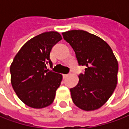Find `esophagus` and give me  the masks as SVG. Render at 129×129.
<instances>
[{"label":"esophagus","instance_id":"esophagus-1","mask_svg":"<svg viewBox=\"0 0 129 129\" xmlns=\"http://www.w3.org/2000/svg\"><path fill=\"white\" fill-rule=\"evenodd\" d=\"M68 75H63V78H64H64H66V77H68Z\"/></svg>","mask_w":129,"mask_h":129}]
</instances>
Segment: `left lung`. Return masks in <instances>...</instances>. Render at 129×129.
I'll return each instance as SVG.
<instances>
[{"label": "left lung", "instance_id": "1", "mask_svg": "<svg viewBox=\"0 0 129 129\" xmlns=\"http://www.w3.org/2000/svg\"><path fill=\"white\" fill-rule=\"evenodd\" d=\"M72 47L80 65L85 66L76 86L70 89L72 101L86 111L103 106L118 83V64L111 47L101 38L82 30L62 33Z\"/></svg>", "mask_w": 129, "mask_h": 129}]
</instances>
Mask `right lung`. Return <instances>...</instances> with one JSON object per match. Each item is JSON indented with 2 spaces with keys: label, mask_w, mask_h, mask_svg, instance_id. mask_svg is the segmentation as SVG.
I'll return each mask as SVG.
<instances>
[{
  "label": "right lung",
  "mask_w": 129,
  "mask_h": 129,
  "mask_svg": "<svg viewBox=\"0 0 129 129\" xmlns=\"http://www.w3.org/2000/svg\"><path fill=\"white\" fill-rule=\"evenodd\" d=\"M62 39L57 31L44 32L26 42L10 67L11 82L19 99L33 108L51 105L62 80L61 74L47 71L52 66L49 58L54 44Z\"/></svg>",
  "instance_id": "obj_1"
}]
</instances>
